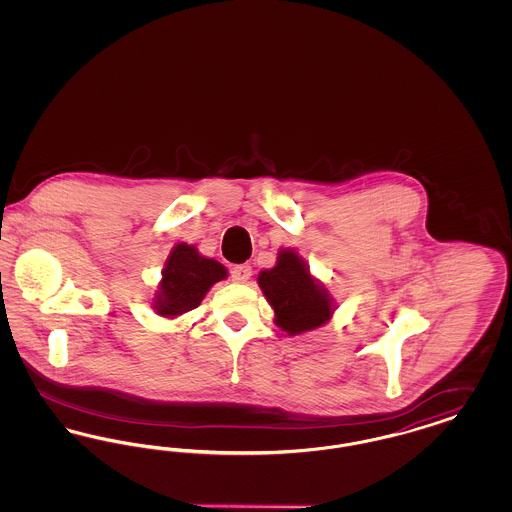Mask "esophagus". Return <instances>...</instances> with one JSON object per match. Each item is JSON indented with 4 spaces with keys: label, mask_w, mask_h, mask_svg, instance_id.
I'll list each match as a JSON object with an SVG mask.
<instances>
[{
    "label": "esophagus",
    "mask_w": 512,
    "mask_h": 512,
    "mask_svg": "<svg viewBox=\"0 0 512 512\" xmlns=\"http://www.w3.org/2000/svg\"><path fill=\"white\" fill-rule=\"evenodd\" d=\"M251 274H253V270L249 265H238V267L232 268V280L238 284H245L251 278Z\"/></svg>",
    "instance_id": "34e87169"
}]
</instances>
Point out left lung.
I'll return each mask as SVG.
<instances>
[{
    "label": "left lung",
    "instance_id": "8db88e82",
    "mask_svg": "<svg viewBox=\"0 0 512 512\" xmlns=\"http://www.w3.org/2000/svg\"><path fill=\"white\" fill-rule=\"evenodd\" d=\"M257 284L274 313V324L288 336L322 328L338 309L334 297L293 247L278 251L276 265L261 270Z\"/></svg>",
    "mask_w": 512,
    "mask_h": 512
}]
</instances>
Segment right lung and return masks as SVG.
Here are the masks:
<instances>
[{
    "label": "right lung",
    "mask_w": 512,
    "mask_h": 512,
    "mask_svg": "<svg viewBox=\"0 0 512 512\" xmlns=\"http://www.w3.org/2000/svg\"><path fill=\"white\" fill-rule=\"evenodd\" d=\"M226 278L228 268L217 259L201 255L194 244L178 242L165 261L151 309L159 317H182L199 307L207 292Z\"/></svg>",
    "instance_id": "1"
}]
</instances>
